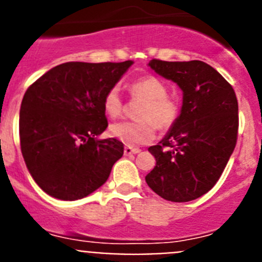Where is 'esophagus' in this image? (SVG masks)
Segmentation results:
<instances>
[{
	"label": "esophagus",
	"mask_w": 262,
	"mask_h": 262,
	"mask_svg": "<svg viewBox=\"0 0 262 262\" xmlns=\"http://www.w3.org/2000/svg\"><path fill=\"white\" fill-rule=\"evenodd\" d=\"M140 152V149L139 148H134V147H129V145H126L124 147V155L126 156H131V155H136Z\"/></svg>",
	"instance_id": "34e87169"
}]
</instances>
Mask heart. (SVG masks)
I'll return each instance as SVG.
<instances>
[{
	"mask_svg": "<svg viewBox=\"0 0 262 262\" xmlns=\"http://www.w3.org/2000/svg\"><path fill=\"white\" fill-rule=\"evenodd\" d=\"M134 99L143 101L136 110V120H124L111 124L110 134L127 145H140L154 140L156 126L168 131L180 118L181 107L178 99L168 94L165 82L155 77L144 76L128 85ZM103 110L110 118H118L123 113L124 103L118 88L113 86L103 96Z\"/></svg>",
	"mask_w": 262,
	"mask_h": 262,
	"instance_id": "obj_1",
	"label": "heart"
}]
</instances>
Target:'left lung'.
<instances>
[{
    "label": "left lung",
    "instance_id": "obj_1",
    "mask_svg": "<svg viewBox=\"0 0 262 262\" xmlns=\"http://www.w3.org/2000/svg\"><path fill=\"white\" fill-rule=\"evenodd\" d=\"M148 66L184 92L174 126L148 148L156 165L145 181L161 198L189 202L206 194L223 173L237 140L239 106L233 88L206 62L163 61Z\"/></svg>",
    "mask_w": 262,
    "mask_h": 262
}]
</instances>
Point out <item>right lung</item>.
Here are the masks:
<instances>
[{
    "mask_svg": "<svg viewBox=\"0 0 262 262\" xmlns=\"http://www.w3.org/2000/svg\"><path fill=\"white\" fill-rule=\"evenodd\" d=\"M131 66V60L64 62L26 90L19 111L20 151L48 195L62 201L89 195L123 156V143L97 136L107 127L103 96Z\"/></svg>",
    "mask_w": 262,
    "mask_h": 262,
    "instance_id": "add662e5",
    "label": "right lung"
}]
</instances>
